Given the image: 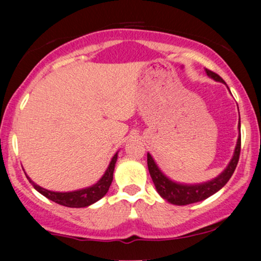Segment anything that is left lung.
Masks as SVG:
<instances>
[{
	"instance_id": "obj_1",
	"label": "left lung",
	"mask_w": 261,
	"mask_h": 261,
	"mask_svg": "<svg viewBox=\"0 0 261 261\" xmlns=\"http://www.w3.org/2000/svg\"><path fill=\"white\" fill-rule=\"evenodd\" d=\"M205 72L208 74V77L213 78L214 81L224 83L222 78H221L219 74L213 72V71L205 69ZM238 129H239V137H238L237 146H235L233 156H231L229 164H228L226 169H224L219 176L213 178V179H210L208 181H204V183L183 184V183H178V181L170 179V178L159 169V166L156 165V163L154 162V159H153V156L149 154V153H147L148 171H149V174H151L153 183H154L156 191H158V194L162 196L164 199H166L169 203H172V204L187 205V204H191V203L201 202L203 199L210 197V196L216 194L217 191L221 190V189L227 184V181L230 179L231 174L234 173L239 162V155H240V149H241L240 121H239Z\"/></svg>"
}]
</instances>
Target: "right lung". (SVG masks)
Masks as SVG:
<instances>
[{"mask_svg":"<svg viewBox=\"0 0 261 261\" xmlns=\"http://www.w3.org/2000/svg\"><path fill=\"white\" fill-rule=\"evenodd\" d=\"M117 153L116 152L114 156L110 160L108 167H107L106 172L103 176L97 180V183H95L91 187L80 189V190L74 191H67V192H59V191H51L47 189L41 188L40 185L35 184L30 177L27 176V179L30 180V183L33 185L35 190L40 192L42 196H45L46 198L51 199V201L58 203L60 205L69 206V208H85L94 204L95 202H97L108 192L110 184L113 181V173L114 169H115V164L117 160ZM26 173V172H24Z\"/></svg>","mask_w":261,"mask_h":261,"instance_id":"obj_1","label":"right lung"}]
</instances>
